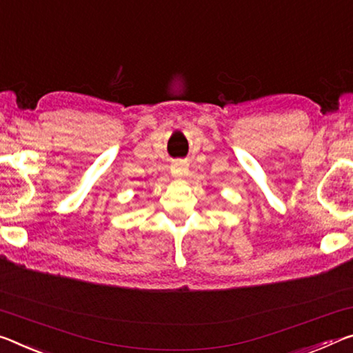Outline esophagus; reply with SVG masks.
<instances>
[{
	"label": "esophagus",
	"mask_w": 353,
	"mask_h": 353,
	"mask_svg": "<svg viewBox=\"0 0 353 353\" xmlns=\"http://www.w3.org/2000/svg\"><path fill=\"white\" fill-rule=\"evenodd\" d=\"M171 171H172V174H174V176H183V174H187L188 163H187V161H183V160H179V161H176L174 165L171 166Z\"/></svg>",
	"instance_id": "1"
}]
</instances>
